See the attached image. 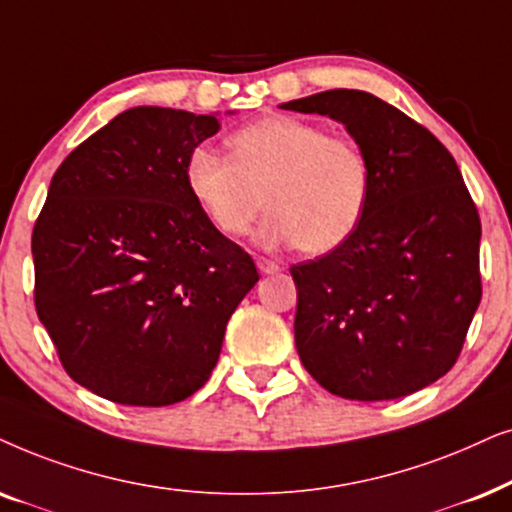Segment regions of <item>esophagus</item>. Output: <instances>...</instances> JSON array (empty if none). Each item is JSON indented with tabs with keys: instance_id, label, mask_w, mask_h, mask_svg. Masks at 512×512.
Returning <instances> with one entry per match:
<instances>
[{
	"instance_id": "esophagus-1",
	"label": "esophagus",
	"mask_w": 512,
	"mask_h": 512,
	"mask_svg": "<svg viewBox=\"0 0 512 512\" xmlns=\"http://www.w3.org/2000/svg\"><path fill=\"white\" fill-rule=\"evenodd\" d=\"M257 269L262 271V274H274L281 267H278L276 260H269V257H257Z\"/></svg>"
}]
</instances>
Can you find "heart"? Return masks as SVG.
Segmentation results:
<instances>
[{
    "instance_id": "obj_1",
    "label": "heart",
    "mask_w": 512,
    "mask_h": 512,
    "mask_svg": "<svg viewBox=\"0 0 512 512\" xmlns=\"http://www.w3.org/2000/svg\"><path fill=\"white\" fill-rule=\"evenodd\" d=\"M229 149H194L185 168L189 194L222 236H245L267 208L257 236L264 248L295 243L304 255H323L363 222L372 163L349 135L281 114L236 131Z\"/></svg>"
}]
</instances>
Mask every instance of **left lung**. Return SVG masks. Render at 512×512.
<instances>
[{
    "label": "left lung",
    "mask_w": 512,
    "mask_h": 512,
    "mask_svg": "<svg viewBox=\"0 0 512 512\" xmlns=\"http://www.w3.org/2000/svg\"><path fill=\"white\" fill-rule=\"evenodd\" d=\"M283 109L342 121L372 163L363 222L292 264L295 344L320 386L393 400L452 370L482 297L480 215L454 156L377 95L335 88Z\"/></svg>",
    "instance_id": "1"
}]
</instances>
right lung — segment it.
Returning a JSON list of instances; mask_svg holds the SVG:
<instances>
[{"instance_id":"add662e5","label":"right lung","mask_w":512,"mask_h":512,"mask_svg":"<svg viewBox=\"0 0 512 512\" xmlns=\"http://www.w3.org/2000/svg\"><path fill=\"white\" fill-rule=\"evenodd\" d=\"M217 131L213 114L128 109L60 163L34 222L37 316L65 372L112 403L199 391L260 281L187 189L189 154Z\"/></svg>"}]
</instances>
